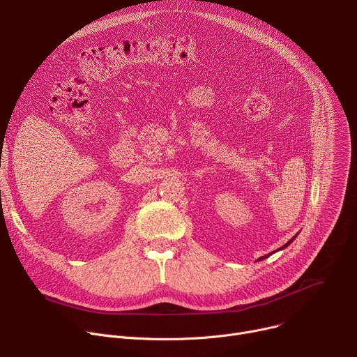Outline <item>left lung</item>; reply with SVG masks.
<instances>
[{"label": "left lung", "instance_id": "left-lung-1", "mask_svg": "<svg viewBox=\"0 0 357 357\" xmlns=\"http://www.w3.org/2000/svg\"><path fill=\"white\" fill-rule=\"evenodd\" d=\"M295 237H296V234H295V236H294V237H292V238H291V240H289V241H288V243H287V244H284V245H282V247H280V248H278V250H284V248H285V247H288V245H289V244H291V243H292V241H294V238H295ZM275 251H277V250H275ZM270 256H271V254H267V256H263V257H260V259H259V260H257V261H261V260H264V259H267V257H270Z\"/></svg>", "mask_w": 357, "mask_h": 357}]
</instances>
